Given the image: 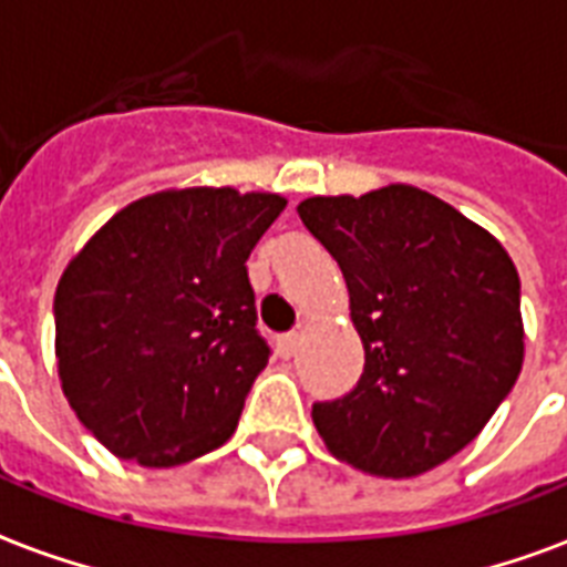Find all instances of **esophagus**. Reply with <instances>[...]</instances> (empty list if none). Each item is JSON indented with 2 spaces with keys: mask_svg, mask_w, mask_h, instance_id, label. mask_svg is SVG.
I'll list each match as a JSON object with an SVG mask.
<instances>
[{
  "mask_svg": "<svg viewBox=\"0 0 567 567\" xmlns=\"http://www.w3.org/2000/svg\"><path fill=\"white\" fill-rule=\"evenodd\" d=\"M297 350H300V336H297V332H288V336L279 338V353H282L285 359L297 355Z\"/></svg>",
  "mask_w": 567,
  "mask_h": 567,
  "instance_id": "obj_1",
  "label": "esophagus"
}]
</instances>
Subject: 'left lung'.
<instances>
[{
    "label": "left lung",
    "mask_w": 567,
    "mask_h": 567,
    "mask_svg": "<svg viewBox=\"0 0 567 567\" xmlns=\"http://www.w3.org/2000/svg\"><path fill=\"white\" fill-rule=\"evenodd\" d=\"M297 214L341 267L364 344L359 385L311 409L327 450L394 480L456 456L524 364L509 252L450 203L400 182L309 196Z\"/></svg>",
    "instance_id": "8db88e82"
}]
</instances>
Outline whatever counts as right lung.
Masks as SVG:
<instances>
[{"label":"right lung","mask_w":567,"mask_h":567,"mask_svg":"<svg viewBox=\"0 0 567 567\" xmlns=\"http://www.w3.org/2000/svg\"><path fill=\"white\" fill-rule=\"evenodd\" d=\"M288 199L171 188L120 208L61 274V391L100 444L144 467L231 439L267 344L247 258Z\"/></svg>","instance_id":"add662e5"}]
</instances>
